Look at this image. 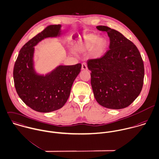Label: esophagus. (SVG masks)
Returning <instances> with one entry per match:
<instances>
[{
  "label": "esophagus",
  "instance_id": "obj_1",
  "mask_svg": "<svg viewBox=\"0 0 159 159\" xmlns=\"http://www.w3.org/2000/svg\"><path fill=\"white\" fill-rule=\"evenodd\" d=\"M81 69L83 70H88V66L85 63H82V66H81Z\"/></svg>",
  "mask_w": 159,
  "mask_h": 159
}]
</instances>
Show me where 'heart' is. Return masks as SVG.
Listing matches in <instances>:
<instances>
[{
	"label": "heart",
	"instance_id": "1",
	"mask_svg": "<svg viewBox=\"0 0 159 159\" xmlns=\"http://www.w3.org/2000/svg\"><path fill=\"white\" fill-rule=\"evenodd\" d=\"M107 46V41L104 38L89 34L78 39L75 45V49L80 53L90 52L93 57L98 58L104 53Z\"/></svg>",
	"mask_w": 159,
	"mask_h": 159
}]
</instances>
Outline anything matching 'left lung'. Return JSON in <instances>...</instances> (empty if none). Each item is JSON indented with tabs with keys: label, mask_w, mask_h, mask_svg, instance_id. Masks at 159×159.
I'll use <instances>...</instances> for the list:
<instances>
[{
	"label": "left lung",
	"mask_w": 159,
	"mask_h": 159,
	"mask_svg": "<svg viewBox=\"0 0 159 159\" xmlns=\"http://www.w3.org/2000/svg\"><path fill=\"white\" fill-rule=\"evenodd\" d=\"M110 38L109 50L102 57L88 61L91 83L97 102L106 108L121 109L139 95L144 68L137 47L121 33L106 26H98Z\"/></svg>",
	"instance_id": "8db88e82"
}]
</instances>
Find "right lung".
<instances>
[{"mask_svg": "<svg viewBox=\"0 0 159 159\" xmlns=\"http://www.w3.org/2000/svg\"><path fill=\"white\" fill-rule=\"evenodd\" d=\"M60 25H50L26 43L21 49L13 68L16 93L26 106L39 112L60 109L67 101L81 64L59 65L48 74L39 75L34 66V46L47 38L59 37Z\"/></svg>", "mask_w": 159, "mask_h": 159, "instance_id": "right-lung-1", "label": "right lung"}]
</instances>
